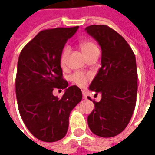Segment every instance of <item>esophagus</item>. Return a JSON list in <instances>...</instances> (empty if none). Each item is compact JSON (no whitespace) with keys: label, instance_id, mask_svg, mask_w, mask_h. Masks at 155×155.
Segmentation results:
<instances>
[{"label":"esophagus","instance_id":"1","mask_svg":"<svg viewBox=\"0 0 155 155\" xmlns=\"http://www.w3.org/2000/svg\"><path fill=\"white\" fill-rule=\"evenodd\" d=\"M82 92H83V98L86 99V94H85V92H84V91H83Z\"/></svg>","mask_w":155,"mask_h":155}]
</instances>
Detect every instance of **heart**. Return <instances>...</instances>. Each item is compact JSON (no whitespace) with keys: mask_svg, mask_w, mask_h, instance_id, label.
I'll use <instances>...</instances> for the list:
<instances>
[{"mask_svg":"<svg viewBox=\"0 0 155 155\" xmlns=\"http://www.w3.org/2000/svg\"><path fill=\"white\" fill-rule=\"evenodd\" d=\"M79 46H80V49L82 52L84 53V55L85 57H88L89 55H91L92 52L96 51H98V48L97 46L96 45V44L91 41V40H84V41H81L79 43ZM70 47L69 46H65L64 49H63L62 52H61V55H60V64L62 67H64L66 62H67V58L69 56V53H70ZM91 77L88 74L85 73H83L80 71H78V72H75L71 76L70 79L71 81L79 87H84L87 84L88 81L90 80Z\"/></svg>","mask_w":155,"mask_h":155,"instance_id":"heart-1","label":"heart"}]
</instances>
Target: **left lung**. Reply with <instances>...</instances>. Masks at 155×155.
<instances>
[{"label": "left lung", "instance_id": "left-lung-1", "mask_svg": "<svg viewBox=\"0 0 155 155\" xmlns=\"http://www.w3.org/2000/svg\"><path fill=\"white\" fill-rule=\"evenodd\" d=\"M85 30L102 48V66L90 85L102 98L93 101L95 109L88 116V125L93 134L113 137L128 126L134 110L138 87L135 56L125 39L110 27L91 25Z\"/></svg>", "mask_w": 155, "mask_h": 155}]
</instances>
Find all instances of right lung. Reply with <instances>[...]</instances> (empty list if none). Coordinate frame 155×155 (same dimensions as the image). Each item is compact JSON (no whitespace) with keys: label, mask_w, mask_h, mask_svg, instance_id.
Here are the masks:
<instances>
[{"label":"right lung","mask_w":155,"mask_h":155,"mask_svg":"<svg viewBox=\"0 0 155 155\" xmlns=\"http://www.w3.org/2000/svg\"><path fill=\"white\" fill-rule=\"evenodd\" d=\"M78 27H57L39 32L21 50L17 64L15 91L18 108L27 129L37 139L53 142L67 133L71 111L82 100L77 85L63 78L60 55ZM54 88L66 89L61 99Z\"/></svg>","instance_id":"add662e5"}]
</instances>
